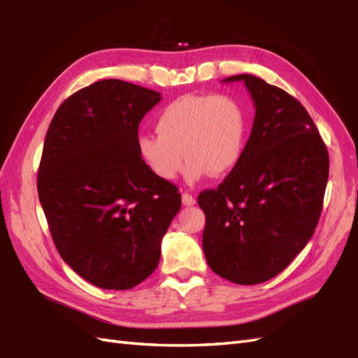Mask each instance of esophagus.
Here are the masks:
<instances>
[{"label": "esophagus", "mask_w": 358, "mask_h": 358, "mask_svg": "<svg viewBox=\"0 0 358 358\" xmlns=\"http://www.w3.org/2000/svg\"><path fill=\"white\" fill-rule=\"evenodd\" d=\"M182 201H183V205L191 206V205H194V203H196V197L192 196V194H189V192H183V194H182Z\"/></svg>", "instance_id": "34e87169"}]
</instances>
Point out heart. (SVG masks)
Wrapping results in <instances>:
<instances>
[{
    "mask_svg": "<svg viewBox=\"0 0 358 358\" xmlns=\"http://www.w3.org/2000/svg\"><path fill=\"white\" fill-rule=\"evenodd\" d=\"M158 135L137 138L138 155L162 180L176 179L183 155L185 175L196 182L208 173L223 176L243 158L248 115L231 94H185L164 107L155 119Z\"/></svg>",
    "mask_w": 358,
    "mask_h": 358,
    "instance_id": "obj_1",
    "label": "heart"
}]
</instances>
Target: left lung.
Returning a JSON list of instances; mask_svg holds the SVG:
<instances>
[{
    "instance_id": "1",
    "label": "left lung",
    "mask_w": 358,
    "mask_h": 358,
    "mask_svg": "<svg viewBox=\"0 0 358 358\" xmlns=\"http://www.w3.org/2000/svg\"><path fill=\"white\" fill-rule=\"evenodd\" d=\"M256 115L243 158L215 189L199 194L209 268L236 285H257L292 262L315 234L330 170L327 146L294 96L250 73Z\"/></svg>"
}]
</instances>
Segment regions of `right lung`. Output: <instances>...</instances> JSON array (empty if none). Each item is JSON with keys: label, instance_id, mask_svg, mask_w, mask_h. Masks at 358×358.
<instances>
[{"label": "right lung", "instance_id": "right-lung-1", "mask_svg": "<svg viewBox=\"0 0 358 358\" xmlns=\"http://www.w3.org/2000/svg\"><path fill=\"white\" fill-rule=\"evenodd\" d=\"M161 93L122 80L75 92L48 128L37 192L54 244L87 282L127 291L158 266L178 187L138 155V124Z\"/></svg>", "mask_w": 358, "mask_h": 358}]
</instances>
